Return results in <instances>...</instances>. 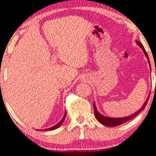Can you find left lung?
I'll list each match as a JSON object with an SVG mask.
<instances>
[{"label":"left lung","mask_w":156,"mask_h":156,"mask_svg":"<svg viewBox=\"0 0 156 156\" xmlns=\"http://www.w3.org/2000/svg\"><path fill=\"white\" fill-rule=\"evenodd\" d=\"M136 44H137L139 46L140 48L142 49V50L144 51V52L145 55H146V58L148 59V64H149V65H150V67H151L150 60H149L148 54H147V52H146V50H145L144 45H143V44L140 43V42L137 41V40H136ZM150 94H151L149 93L148 97H147V99L146 100V101H145V103L143 104V106H141V107H140V109H138L137 112H135L133 114L130 115V116H129L122 117V118H114V117H108V116H104V115H102L101 114H100V113L98 112V110H97V106H96L95 102H94V109L95 117H96V118H97V120L99 121V122L101 123V124L106 126L113 127V126H117L121 125V124H122V123L126 122V121L131 120V119H133L134 117H135L136 116H137V115L139 114V113H140V112H142V111L144 109L145 107H146L147 103H148L149 97H150Z\"/></svg>","instance_id":"1"}]
</instances>
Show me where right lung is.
Instances as JSON below:
<instances>
[{
    "instance_id": "right-lung-1",
    "label": "right lung",
    "mask_w": 156,
    "mask_h": 156,
    "mask_svg": "<svg viewBox=\"0 0 156 156\" xmlns=\"http://www.w3.org/2000/svg\"><path fill=\"white\" fill-rule=\"evenodd\" d=\"M66 115H67V112H66V111H65V114H64V116H63V118L62 119V120L59 121V122H58V123H57L56 125H55V126H53L52 127H50V128H49V129H42L43 130V131H52V130H55V129H58V128L62 124V123L64 122V121H65V118H66ZM40 131V130H39Z\"/></svg>"
}]
</instances>
